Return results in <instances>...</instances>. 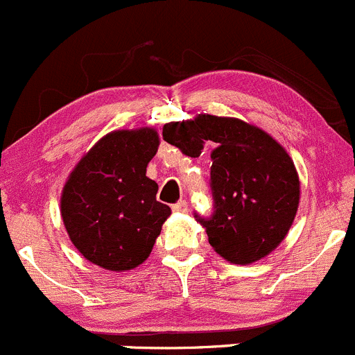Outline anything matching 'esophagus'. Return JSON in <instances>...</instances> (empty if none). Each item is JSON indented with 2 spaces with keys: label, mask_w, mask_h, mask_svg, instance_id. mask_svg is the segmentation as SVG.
Here are the masks:
<instances>
[{
  "label": "esophagus",
  "mask_w": 355,
  "mask_h": 355,
  "mask_svg": "<svg viewBox=\"0 0 355 355\" xmlns=\"http://www.w3.org/2000/svg\"><path fill=\"white\" fill-rule=\"evenodd\" d=\"M173 210L174 211H188V203L184 200H179L178 203L173 205Z\"/></svg>",
  "instance_id": "1"
}]
</instances>
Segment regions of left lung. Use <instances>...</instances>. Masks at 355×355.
<instances>
[{"instance_id": "1", "label": "left lung", "mask_w": 355, "mask_h": 355, "mask_svg": "<svg viewBox=\"0 0 355 355\" xmlns=\"http://www.w3.org/2000/svg\"><path fill=\"white\" fill-rule=\"evenodd\" d=\"M162 137L184 155L210 153L214 211L195 218L207 229L210 246L237 265L272 253L287 236L299 207V178L288 153L263 130L234 118L200 114L169 123Z\"/></svg>"}]
</instances>
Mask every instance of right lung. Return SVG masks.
<instances>
[{
    "label": "right lung",
    "mask_w": 355,
    "mask_h": 355,
    "mask_svg": "<svg viewBox=\"0 0 355 355\" xmlns=\"http://www.w3.org/2000/svg\"><path fill=\"white\" fill-rule=\"evenodd\" d=\"M159 148L152 128L112 131L97 141L69 174L61 217L76 250L111 272L131 270L150 254L171 215L157 202L147 166Z\"/></svg>",
    "instance_id": "1"
}]
</instances>
